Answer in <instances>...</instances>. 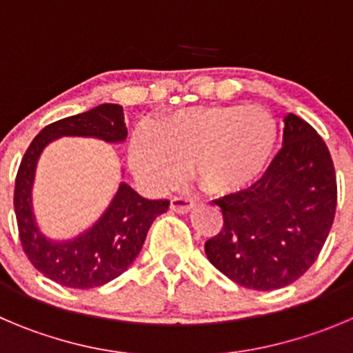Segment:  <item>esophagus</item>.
Here are the masks:
<instances>
[{"mask_svg": "<svg viewBox=\"0 0 353 353\" xmlns=\"http://www.w3.org/2000/svg\"><path fill=\"white\" fill-rule=\"evenodd\" d=\"M193 205H195V203L190 199H184V196H174V199L170 200V210H174V212L177 214L190 212V210L193 209Z\"/></svg>", "mask_w": 353, "mask_h": 353, "instance_id": "obj_1", "label": "esophagus"}]
</instances>
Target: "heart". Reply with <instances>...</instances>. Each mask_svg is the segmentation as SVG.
Wrapping results in <instances>:
<instances>
[{
    "instance_id": "obj_1",
    "label": "heart",
    "mask_w": 353,
    "mask_h": 353,
    "mask_svg": "<svg viewBox=\"0 0 353 353\" xmlns=\"http://www.w3.org/2000/svg\"><path fill=\"white\" fill-rule=\"evenodd\" d=\"M276 136L275 118L265 108L193 106L160 120L154 132L137 128L130 163L154 190L177 186L193 165L207 192L233 195L265 172Z\"/></svg>"
}]
</instances>
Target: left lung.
Here are the masks:
<instances>
[{
  "label": "left lung",
  "instance_id": "obj_1",
  "mask_svg": "<svg viewBox=\"0 0 353 353\" xmlns=\"http://www.w3.org/2000/svg\"><path fill=\"white\" fill-rule=\"evenodd\" d=\"M336 199L327 146L310 123L285 114L282 150L261 179L214 200L225 225L205 242L207 259L243 288H285L321 254L334 221Z\"/></svg>",
  "mask_w": 353,
  "mask_h": 353
}]
</instances>
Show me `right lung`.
<instances>
[{"label":"right lung","mask_w":353,"mask_h":353,"mask_svg":"<svg viewBox=\"0 0 353 353\" xmlns=\"http://www.w3.org/2000/svg\"><path fill=\"white\" fill-rule=\"evenodd\" d=\"M64 136L123 143L127 137L123 108L101 104L47 125L32 139L19 167L13 192L19 236L32 266L50 281L72 289L101 288L134 263L150 226L169 209V200L143 199L127 183H120L110 207L92 228L71 240H50L39 232L32 214V181L41 151Z\"/></svg>","instance_id":"obj_1"}]
</instances>
